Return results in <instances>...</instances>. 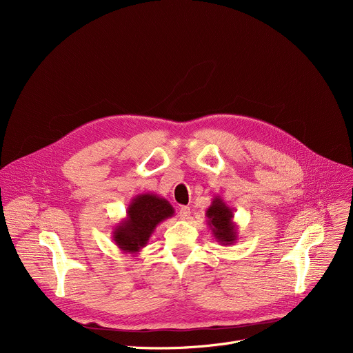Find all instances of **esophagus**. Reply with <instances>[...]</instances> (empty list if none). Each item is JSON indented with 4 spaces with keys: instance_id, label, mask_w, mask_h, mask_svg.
<instances>
[{
    "instance_id": "esophagus-1",
    "label": "esophagus",
    "mask_w": 353,
    "mask_h": 353,
    "mask_svg": "<svg viewBox=\"0 0 353 353\" xmlns=\"http://www.w3.org/2000/svg\"><path fill=\"white\" fill-rule=\"evenodd\" d=\"M190 215H191L190 207H181V208L179 210V216H180V219L185 221V219H188V218H190Z\"/></svg>"
}]
</instances>
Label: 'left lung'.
<instances>
[{"label":"left lung","instance_id":"obj_1","mask_svg":"<svg viewBox=\"0 0 353 353\" xmlns=\"http://www.w3.org/2000/svg\"><path fill=\"white\" fill-rule=\"evenodd\" d=\"M207 223L215 237V240L222 245H232L239 237L237 225L233 221V210L226 205L221 195H215L212 203L205 211Z\"/></svg>","mask_w":353,"mask_h":353}]
</instances>
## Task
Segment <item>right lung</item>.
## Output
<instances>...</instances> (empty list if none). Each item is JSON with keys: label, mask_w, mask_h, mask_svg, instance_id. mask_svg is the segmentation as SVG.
I'll return each mask as SVG.
<instances>
[{"label": "right lung", "mask_w": 353, "mask_h": 353, "mask_svg": "<svg viewBox=\"0 0 353 353\" xmlns=\"http://www.w3.org/2000/svg\"><path fill=\"white\" fill-rule=\"evenodd\" d=\"M174 208L168 199L154 192L135 195L127 207V216L113 229V241L124 254L135 257L148 244L157 226L172 218Z\"/></svg>", "instance_id": "add662e5"}]
</instances>
